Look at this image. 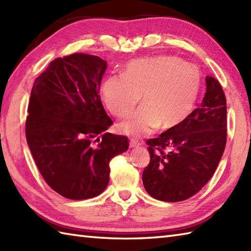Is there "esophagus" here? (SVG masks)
<instances>
[{"label": "esophagus", "mask_w": 251, "mask_h": 251, "mask_svg": "<svg viewBox=\"0 0 251 251\" xmlns=\"http://www.w3.org/2000/svg\"><path fill=\"white\" fill-rule=\"evenodd\" d=\"M140 146H141V143H140L139 140H137L136 138H130V140H129V147L130 148H138Z\"/></svg>", "instance_id": "1"}]
</instances>
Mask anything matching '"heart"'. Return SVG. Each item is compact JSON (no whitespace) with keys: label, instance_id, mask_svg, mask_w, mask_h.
Segmentation results:
<instances>
[{"label":"heart","instance_id":"obj_1","mask_svg":"<svg viewBox=\"0 0 251 251\" xmlns=\"http://www.w3.org/2000/svg\"><path fill=\"white\" fill-rule=\"evenodd\" d=\"M201 85L195 65L175 56H158L132 60L122 75L104 79L101 94L106 108L115 117H125L141 100L143 104L120 124L121 131L140 136L172 129L193 112Z\"/></svg>","mask_w":251,"mask_h":251}]
</instances>
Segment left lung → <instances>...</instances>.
<instances>
[{"label":"left lung","mask_w":251,"mask_h":251,"mask_svg":"<svg viewBox=\"0 0 251 251\" xmlns=\"http://www.w3.org/2000/svg\"><path fill=\"white\" fill-rule=\"evenodd\" d=\"M202 103L182 124L149 139L145 189L154 199L181 201L201 190L215 174L226 145V99L217 78L206 76Z\"/></svg>","instance_id":"8db88e82"}]
</instances>
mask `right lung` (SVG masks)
<instances>
[{"label":"right lung","mask_w":251,"mask_h":251,"mask_svg":"<svg viewBox=\"0 0 251 251\" xmlns=\"http://www.w3.org/2000/svg\"><path fill=\"white\" fill-rule=\"evenodd\" d=\"M105 69L83 52L56 58L31 90L26 142L45 182L69 200L102 193L111 159L128 149L127 137L105 132L113 124L99 95Z\"/></svg>","instance_id":"1"}]
</instances>
